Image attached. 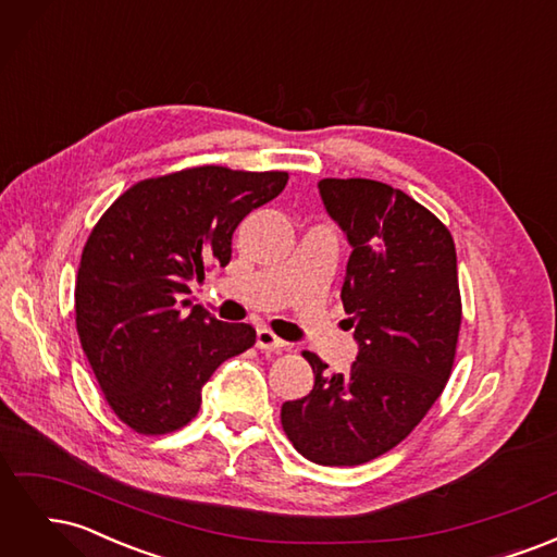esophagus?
<instances>
[{
	"instance_id": "1",
	"label": "esophagus",
	"mask_w": 557,
	"mask_h": 557,
	"mask_svg": "<svg viewBox=\"0 0 557 557\" xmlns=\"http://www.w3.org/2000/svg\"><path fill=\"white\" fill-rule=\"evenodd\" d=\"M256 346H258L260 350H281V348L285 346V342L278 339V336H276L272 330L260 327L258 334H256Z\"/></svg>"
}]
</instances>
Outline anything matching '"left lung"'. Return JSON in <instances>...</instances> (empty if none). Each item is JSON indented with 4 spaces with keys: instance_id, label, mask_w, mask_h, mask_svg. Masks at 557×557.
Listing matches in <instances>:
<instances>
[{
    "instance_id": "8db88e82",
    "label": "left lung",
    "mask_w": 557,
    "mask_h": 557,
    "mask_svg": "<svg viewBox=\"0 0 557 557\" xmlns=\"http://www.w3.org/2000/svg\"><path fill=\"white\" fill-rule=\"evenodd\" d=\"M318 193L350 246L342 301L358 356L330 374L307 350L313 391L283 404L281 425L307 460L352 467L407 440L440 399L462 320L458 260L407 193L369 178H323Z\"/></svg>"
}]
</instances>
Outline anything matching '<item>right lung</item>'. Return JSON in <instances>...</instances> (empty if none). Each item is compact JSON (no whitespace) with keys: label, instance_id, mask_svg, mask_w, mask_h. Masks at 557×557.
Returning a JSON list of instances; mask_svg holds the SVG:
<instances>
[{"label":"right lung","instance_id":"obj_1","mask_svg":"<svg viewBox=\"0 0 557 557\" xmlns=\"http://www.w3.org/2000/svg\"><path fill=\"white\" fill-rule=\"evenodd\" d=\"M285 183V172L195 166L132 185L99 218L76 276V330L132 430L188 425L215 369L256 344L248 323H221L185 297L209 264L230 262L234 230Z\"/></svg>","mask_w":557,"mask_h":557}]
</instances>
